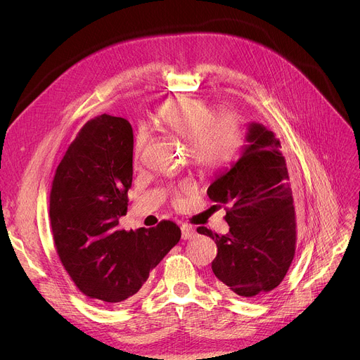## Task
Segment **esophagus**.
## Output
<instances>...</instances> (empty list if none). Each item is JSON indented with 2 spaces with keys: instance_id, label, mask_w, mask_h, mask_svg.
I'll list each match as a JSON object with an SVG mask.
<instances>
[{
  "instance_id": "1",
  "label": "esophagus",
  "mask_w": 360,
  "mask_h": 360,
  "mask_svg": "<svg viewBox=\"0 0 360 360\" xmlns=\"http://www.w3.org/2000/svg\"><path fill=\"white\" fill-rule=\"evenodd\" d=\"M195 236H196L195 229H192V228L187 226V225L181 226V238L183 240H190V238H193Z\"/></svg>"
}]
</instances>
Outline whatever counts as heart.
<instances>
[{
  "label": "heart",
  "instance_id": "heart-1",
  "mask_svg": "<svg viewBox=\"0 0 360 360\" xmlns=\"http://www.w3.org/2000/svg\"><path fill=\"white\" fill-rule=\"evenodd\" d=\"M161 129L187 142L192 161L202 168H218L234 155L241 138L240 116L234 112L217 115L214 104L205 98L168 100L155 110ZM145 143L141 134L135 143L138 157Z\"/></svg>",
  "mask_w": 360,
  "mask_h": 360
}]
</instances>
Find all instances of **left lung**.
<instances>
[{
  "instance_id": "8db88e82",
  "label": "left lung",
  "mask_w": 360,
  "mask_h": 360,
  "mask_svg": "<svg viewBox=\"0 0 360 360\" xmlns=\"http://www.w3.org/2000/svg\"><path fill=\"white\" fill-rule=\"evenodd\" d=\"M237 161L221 172L207 196L228 205L229 232L214 234L218 255L212 262L217 286L238 297H260L281 285L295 256L297 219L292 188L281 142L262 123L248 124Z\"/></svg>"
}]
</instances>
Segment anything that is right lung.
I'll return each instance as SVG.
<instances>
[{
    "instance_id": "right-lung-1",
    "label": "right lung",
    "mask_w": 360,
    "mask_h": 360,
    "mask_svg": "<svg viewBox=\"0 0 360 360\" xmlns=\"http://www.w3.org/2000/svg\"><path fill=\"white\" fill-rule=\"evenodd\" d=\"M132 155L131 123L101 115L84 124L52 181L49 217L58 256L77 288L100 304L131 298L181 237L172 221L119 228L128 212Z\"/></svg>"
}]
</instances>
